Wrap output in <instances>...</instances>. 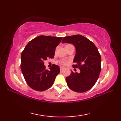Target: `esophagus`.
Instances as JSON below:
<instances>
[{
  "label": "esophagus",
  "instance_id": "esophagus-1",
  "mask_svg": "<svg viewBox=\"0 0 121 121\" xmlns=\"http://www.w3.org/2000/svg\"><path fill=\"white\" fill-rule=\"evenodd\" d=\"M64 69H65V68L63 67V66H60V69L61 71H62Z\"/></svg>",
  "mask_w": 121,
  "mask_h": 121
}]
</instances>
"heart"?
I'll return each instance as SVG.
<instances>
[{"instance_id":"b5f03b06","label":"heart","mask_w":121,"mask_h":121,"mask_svg":"<svg viewBox=\"0 0 121 121\" xmlns=\"http://www.w3.org/2000/svg\"><path fill=\"white\" fill-rule=\"evenodd\" d=\"M68 45H67L66 46H68ZM61 64H62V65H65V64L66 63L65 62V61H61Z\"/></svg>"}]
</instances>
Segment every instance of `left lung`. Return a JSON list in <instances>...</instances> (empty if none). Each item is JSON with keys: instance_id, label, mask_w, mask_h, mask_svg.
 <instances>
[{"instance_id": "8db88e82", "label": "left lung", "mask_w": 121, "mask_h": 121, "mask_svg": "<svg viewBox=\"0 0 121 121\" xmlns=\"http://www.w3.org/2000/svg\"><path fill=\"white\" fill-rule=\"evenodd\" d=\"M62 43L74 46L76 54L73 66L80 70L79 73L72 71L66 77L68 86L77 92L89 91L96 83L101 71V59L98 50L93 43L81 35L65 37Z\"/></svg>"}]
</instances>
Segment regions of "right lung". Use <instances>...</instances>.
Here are the masks:
<instances>
[{
	"mask_svg": "<svg viewBox=\"0 0 121 121\" xmlns=\"http://www.w3.org/2000/svg\"><path fill=\"white\" fill-rule=\"evenodd\" d=\"M63 37L39 36L30 40L21 54V69L25 81L36 91H46L52 86L60 68L53 65L46 70L43 61L53 58L56 47Z\"/></svg>",
	"mask_w": 121,
	"mask_h": 121,
	"instance_id": "obj_1",
	"label": "right lung"
}]
</instances>
